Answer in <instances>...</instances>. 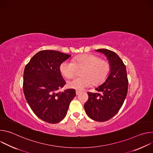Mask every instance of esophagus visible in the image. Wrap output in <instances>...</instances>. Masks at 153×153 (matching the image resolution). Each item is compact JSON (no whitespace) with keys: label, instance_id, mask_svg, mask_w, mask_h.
Segmentation results:
<instances>
[{"label":"esophagus","instance_id":"esophagus-1","mask_svg":"<svg viewBox=\"0 0 153 153\" xmlns=\"http://www.w3.org/2000/svg\"><path fill=\"white\" fill-rule=\"evenodd\" d=\"M80 91H77V90H76V95H79V94H80Z\"/></svg>","mask_w":153,"mask_h":153}]
</instances>
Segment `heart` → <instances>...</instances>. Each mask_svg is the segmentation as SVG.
Here are the masks:
<instances>
[{
  "mask_svg": "<svg viewBox=\"0 0 153 153\" xmlns=\"http://www.w3.org/2000/svg\"><path fill=\"white\" fill-rule=\"evenodd\" d=\"M72 61L63 62L60 65V71L63 77L70 79L76 75L77 69H83L81 77L67 82L69 88L77 91L90 86L91 83L94 85L102 83L110 73L111 65L109 61L95 54H81L75 57Z\"/></svg>",
  "mask_w": 153,
  "mask_h": 153,
  "instance_id": "b5f03b06",
  "label": "heart"
}]
</instances>
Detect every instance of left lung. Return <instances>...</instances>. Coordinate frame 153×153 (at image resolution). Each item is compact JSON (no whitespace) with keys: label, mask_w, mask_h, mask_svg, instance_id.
<instances>
[{"label":"left lung","mask_w":153,"mask_h":153,"mask_svg":"<svg viewBox=\"0 0 153 153\" xmlns=\"http://www.w3.org/2000/svg\"><path fill=\"white\" fill-rule=\"evenodd\" d=\"M109 60L111 71L105 82L96 90L100 93L88 92V99L84 105L86 114L97 122L111 119L119 111L127 95L128 80L125 65L114 51L99 49Z\"/></svg>","instance_id":"obj_1"}]
</instances>
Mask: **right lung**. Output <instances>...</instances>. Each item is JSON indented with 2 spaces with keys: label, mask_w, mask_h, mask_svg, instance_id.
Instances as JSON below:
<instances>
[{
  "label": "right lung",
  "mask_w": 153,
  "mask_h": 153,
  "mask_svg": "<svg viewBox=\"0 0 153 153\" xmlns=\"http://www.w3.org/2000/svg\"><path fill=\"white\" fill-rule=\"evenodd\" d=\"M71 56L54 50L36 53L26 65L24 73L23 90L33 113L41 120L57 123L66 116L76 91H57L65 85L60 64Z\"/></svg>",
  "instance_id": "obj_1"
}]
</instances>
